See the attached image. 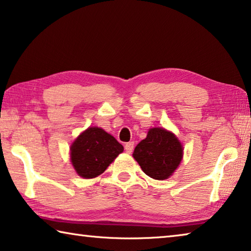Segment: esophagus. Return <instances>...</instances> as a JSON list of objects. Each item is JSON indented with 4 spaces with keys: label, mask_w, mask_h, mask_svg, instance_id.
Instances as JSON below:
<instances>
[{
    "label": "esophagus",
    "mask_w": 251,
    "mask_h": 251,
    "mask_svg": "<svg viewBox=\"0 0 251 251\" xmlns=\"http://www.w3.org/2000/svg\"><path fill=\"white\" fill-rule=\"evenodd\" d=\"M133 150H134V143H133V142L127 143L126 145H125V151H126V152H128V154H130V152L133 151Z\"/></svg>",
    "instance_id": "esophagus-1"
}]
</instances>
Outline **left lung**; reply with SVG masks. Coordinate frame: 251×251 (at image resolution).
Returning a JSON list of instances; mask_svg holds the SVG:
<instances>
[{
	"mask_svg": "<svg viewBox=\"0 0 251 251\" xmlns=\"http://www.w3.org/2000/svg\"><path fill=\"white\" fill-rule=\"evenodd\" d=\"M182 154L184 148L175 134L155 127L148 130L146 138L135 147L133 157L147 176L164 180L179 166Z\"/></svg>",
	"mask_w": 251,
	"mask_h": 251,
	"instance_id": "8db88e82",
	"label": "left lung"
}]
</instances>
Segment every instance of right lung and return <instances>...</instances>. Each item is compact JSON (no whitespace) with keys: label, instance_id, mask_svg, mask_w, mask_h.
<instances>
[{"label":"right lung","instance_id":"add662e5","mask_svg":"<svg viewBox=\"0 0 251 251\" xmlns=\"http://www.w3.org/2000/svg\"><path fill=\"white\" fill-rule=\"evenodd\" d=\"M124 147L115 137L100 127H88L71 145V161L83 178H95L103 174Z\"/></svg>","mask_w":251,"mask_h":251}]
</instances>
